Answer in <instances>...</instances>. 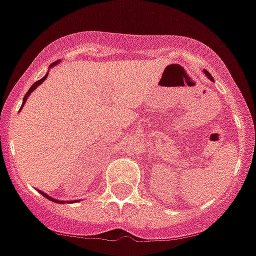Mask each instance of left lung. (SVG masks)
<instances>
[{"label": "left lung", "instance_id": "obj_1", "mask_svg": "<svg viewBox=\"0 0 256 256\" xmlns=\"http://www.w3.org/2000/svg\"><path fill=\"white\" fill-rule=\"evenodd\" d=\"M203 72H204V74H206V77H208V78H209V80H212V82H214L213 77H212V74H210V73H209V72H208V70H203Z\"/></svg>", "mask_w": 256, "mask_h": 256}]
</instances>
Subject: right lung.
<instances>
[{
    "label": "right lung",
    "instance_id": "right-lung-1",
    "mask_svg": "<svg viewBox=\"0 0 256 256\" xmlns=\"http://www.w3.org/2000/svg\"><path fill=\"white\" fill-rule=\"evenodd\" d=\"M58 63H60V60H56V62H53L52 64H50V67H53V66L58 64ZM47 76H48V72L46 73V76H43V78H41V80H37L36 83H34V84H32V87L30 88V90H28V92H27V93H26V96H24V102H22L21 110H22V107H24V103H26V100H27V98H28V96L31 94V93L34 92V90H36V88H37V86H40V84H41V83L44 82V80H46V78H47ZM40 193H41L42 196H44L46 198H47V199H50V202H54V203H60V204H63V203H66L64 200H57V199H53V198H50V196H47V194H46V193H42V192H40ZM68 203H73V200H70V202L68 200Z\"/></svg>",
    "mask_w": 256,
    "mask_h": 256
}]
</instances>
